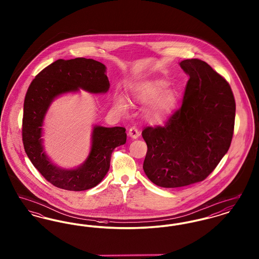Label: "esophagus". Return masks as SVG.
<instances>
[{"label": "esophagus", "instance_id": "34e87169", "mask_svg": "<svg viewBox=\"0 0 259 259\" xmlns=\"http://www.w3.org/2000/svg\"><path fill=\"white\" fill-rule=\"evenodd\" d=\"M128 134H129V136H130L131 138H133V139H137L139 136L141 135L139 129H138L136 126H133V127H131V128L129 129Z\"/></svg>", "mask_w": 259, "mask_h": 259}]
</instances>
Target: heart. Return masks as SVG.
<instances>
[{
    "label": "heart",
    "instance_id": "heart-1",
    "mask_svg": "<svg viewBox=\"0 0 259 259\" xmlns=\"http://www.w3.org/2000/svg\"><path fill=\"white\" fill-rule=\"evenodd\" d=\"M169 83L161 78H150L137 83L133 87L134 98L144 104L149 103L147 118L152 123L165 122L176 110L179 94ZM116 107L120 111L128 109V103L123 97L116 99Z\"/></svg>",
    "mask_w": 259,
    "mask_h": 259
}]
</instances>
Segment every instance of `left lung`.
<instances>
[{"mask_svg": "<svg viewBox=\"0 0 259 259\" xmlns=\"http://www.w3.org/2000/svg\"><path fill=\"white\" fill-rule=\"evenodd\" d=\"M189 75L182 107L164 126L146 127L144 171L156 185L182 187L204 181L228 151L234 133V95L226 79L199 59L180 63Z\"/></svg>", "mask_w": 259, "mask_h": 259, "instance_id": "8db88e82", "label": "left lung"}]
</instances>
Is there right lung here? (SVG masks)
Listing matches in <instances>:
<instances>
[{"label": "right lung", "mask_w": 259, "mask_h": 259, "mask_svg": "<svg viewBox=\"0 0 259 259\" xmlns=\"http://www.w3.org/2000/svg\"><path fill=\"white\" fill-rule=\"evenodd\" d=\"M106 66L93 59H59L36 75L27 90L22 119V141L26 154L51 185L71 191H82L101 183L110 169L113 149L126 143L124 127L95 126L87 161L77 169L64 170L53 165L41 145V126L53 99L79 88L105 93L110 88Z\"/></svg>", "instance_id": "obj_1"}]
</instances>
